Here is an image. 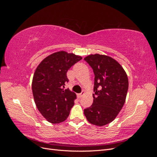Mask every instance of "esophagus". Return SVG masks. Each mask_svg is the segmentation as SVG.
<instances>
[{"instance_id":"esophagus-1","label":"esophagus","mask_w":157,"mask_h":157,"mask_svg":"<svg viewBox=\"0 0 157 157\" xmlns=\"http://www.w3.org/2000/svg\"><path fill=\"white\" fill-rule=\"evenodd\" d=\"M84 94H85L84 92H82L80 94H78L77 95V96H78V98H82L84 96Z\"/></svg>"}]
</instances>
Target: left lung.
<instances>
[{
    "label": "left lung",
    "mask_w": 157,
    "mask_h": 157,
    "mask_svg": "<svg viewBox=\"0 0 157 157\" xmlns=\"http://www.w3.org/2000/svg\"><path fill=\"white\" fill-rule=\"evenodd\" d=\"M95 75L93 103L84 110L90 124L102 126L113 121L125 103L128 78L121 64L111 57L90 54L84 59Z\"/></svg>",
    "instance_id": "1"
}]
</instances>
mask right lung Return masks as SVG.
<instances>
[{
    "instance_id": "add662e5",
    "label": "right lung",
    "mask_w": 157,
    "mask_h": 157,
    "mask_svg": "<svg viewBox=\"0 0 157 157\" xmlns=\"http://www.w3.org/2000/svg\"><path fill=\"white\" fill-rule=\"evenodd\" d=\"M82 59L73 53L59 51L45 58L35 71L32 80L34 101L42 117L52 124L65 121L74 105L77 95L64 89L68 82L67 72Z\"/></svg>"
}]
</instances>
